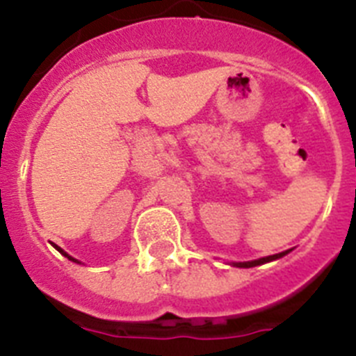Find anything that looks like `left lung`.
<instances>
[{"instance_id":"left-lung-1","label":"left lung","mask_w":356,"mask_h":356,"mask_svg":"<svg viewBox=\"0 0 356 356\" xmlns=\"http://www.w3.org/2000/svg\"><path fill=\"white\" fill-rule=\"evenodd\" d=\"M289 251H291V250H289ZM289 251H282V253H278V254H271V257H264V259H259V260H251V262H238V264H235V266H237V267H254V266H260V264H266V262H271V260L282 259V257H285V254H287Z\"/></svg>"}]
</instances>
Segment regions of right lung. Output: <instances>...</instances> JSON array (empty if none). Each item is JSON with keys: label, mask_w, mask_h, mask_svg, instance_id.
<instances>
[{"label": "right lung", "mask_w": 356, "mask_h": 356, "mask_svg": "<svg viewBox=\"0 0 356 356\" xmlns=\"http://www.w3.org/2000/svg\"><path fill=\"white\" fill-rule=\"evenodd\" d=\"M55 248H56V246H55ZM56 250L60 251V253H62V254H64V257H67V259H69V260H72V262H78V260H74V259H72V257H69V254H67V253H65V251H62V250H60V248H56Z\"/></svg>", "instance_id": "1"}]
</instances>
